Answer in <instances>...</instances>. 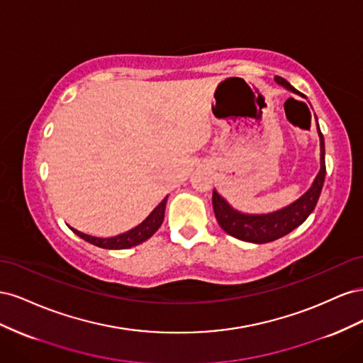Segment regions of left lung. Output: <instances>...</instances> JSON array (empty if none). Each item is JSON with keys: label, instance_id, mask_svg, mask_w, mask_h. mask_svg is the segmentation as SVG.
Masks as SVG:
<instances>
[{"label": "left lung", "instance_id": "obj_1", "mask_svg": "<svg viewBox=\"0 0 363 363\" xmlns=\"http://www.w3.org/2000/svg\"><path fill=\"white\" fill-rule=\"evenodd\" d=\"M274 80L286 87V89L296 94L295 87L291 86V83H288L284 79H281V77L276 75L274 77ZM316 127H318V135H320V142H321V169L318 172L312 188L295 203L281 208V211L272 212L268 215H245L235 211V208L230 206L221 195H219L216 191H213V195H212L213 212H215L218 224L221 225V228L225 233H228L233 238H238L240 240H247V242L267 244L291 233L294 228L301 225L306 221L307 216L313 212L318 199H320L324 179H325V147H324V138L320 130V125H318V121H316Z\"/></svg>", "mask_w": 363, "mask_h": 363}]
</instances>
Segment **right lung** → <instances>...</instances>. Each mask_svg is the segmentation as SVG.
<instances>
[{
	"label": "right lung",
	"mask_w": 363,
	"mask_h": 363,
	"mask_svg": "<svg viewBox=\"0 0 363 363\" xmlns=\"http://www.w3.org/2000/svg\"><path fill=\"white\" fill-rule=\"evenodd\" d=\"M164 207H167V196H164L162 203L148 215L145 221H142L138 227L128 230V232H125L123 235L113 236V238H95V236H91V235H84V233L79 232V230H75V228H71V230L77 236H80L82 239L87 240V242H91V244L100 247V248H107V250L130 248V247H135V245L145 242L147 239H150L152 235L157 232L159 227L163 223Z\"/></svg>",
	"instance_id": "right-lung-1"
}]
</instances>
